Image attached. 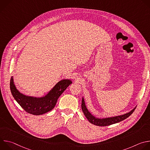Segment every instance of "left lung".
<instances>
[{
  "instance_id": "left-lung-1",
  "label": "left lung",
  "mask_w": 150,
  "mask_h": 150,
  "mask_svg": "<svg viewBox=\"0 0 150 150\" xmlns=\"http://www.w3.org/2000/svg\"><path fill=\"white\" fill-rule=\"evenodd\" d=\"M81 108H82V110L85 116V117H87V119L88 120V121L94 125H97L98 126H109L111 125L116 123H118L119 122H121L126 118H127L129 116H131L132 113L134 112L136 108H135L133 110H132L131 112L129 113H126L125 115H121V116H115L113 117H109V118H105V119H98L96 118L94 116H93L87 110L86 106H85L84 100L82 98V104H81Z\"/></svg>"
}]
</instances>
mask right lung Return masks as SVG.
<instances>
[{
    "label": "right lung",
    "instance_id": "right-lung-1",
    "mask_svg": "<svg viewBox=\"0 0 150 150\" xmlns=\"http://www.w3.org/2000/svg\"><path fill=\"white\" fill-rule=\"evenodd\" d=\"M71 83L72 82L69 79L62 80L46 96L36 98L20 93L15 86L12 76L10 81V89L15 100L25 112L34 115H40L52 110L54 108L58 98Z\"/></svg>",
    "mask_w": 150,
    "mask_h": 150
}]
</instances>
